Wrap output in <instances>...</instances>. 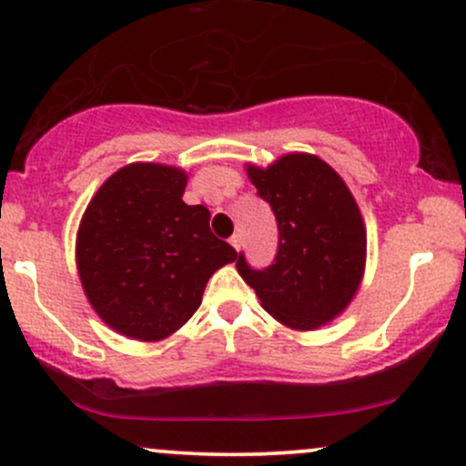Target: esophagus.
Here are the masks:
<instances>
[{
  "mask_svg": "<svg viewBox=\"0 0 466 466\" xmlns=\"http://www.w3.org/2000/svg\"><path fill=\"white\" fill-rule=\"evenodd\" d=\"M240 243H243V240H240L238 234H234V237H229V245H232L234 249H240Z\"/></svg>",
  "mask_w": 466,
  "mask_h": 466,
  "instance_id": "obj_1",
  "label": "esophagus"
}]
</instances>
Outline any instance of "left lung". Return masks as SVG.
<instances>
[{
  "instance_id": "obj_1",
  "label": "left lung",
  "mask_w": 466,
  "mask_h": 466,
  "mask_svg": "<svg viewBox=\"0 0 466 466\" xmlns=\"http://www.w3.org/2000/svg\"><path fill=\"white\" fill-rule=\"evenodd\" d=\"M256 195L278 223L271 265L237 269L267 313L298 330L318 329L349 307L361 282L366 229L350 190L319 157L291 153L269 168L249 166Z\"/></svg>"
}]
</instances>
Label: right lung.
Returning a JSON list of instances; mask_svg holds the SVG:
<instances>
[{
	"instance_id": "add662e5",
	"label": "right lung",
	"mask_w": 466,
	"mask_h": 466,
	"mask_svg": "<svg viewBox=\"0 0 466 466\" xmlns=\"http://www.w3.org/2000/svg\"><path fill=\"white\" fill-rule=\"evenodd\" d=\"M186 173L129 164L100 186L76 238L80 282L96 313L133 339H164L199 309L203 289L237 249L210 210L181 201Z\"/></svg>"
}]
</instances>
